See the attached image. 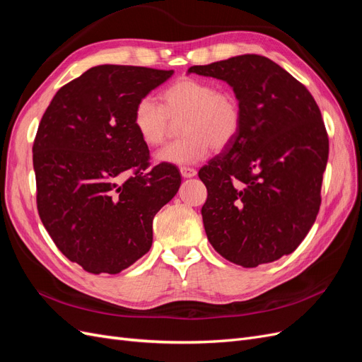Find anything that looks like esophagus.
Segmentation results:
<instances>
[{"instance_id": "34e87169", "label": "esophagus", "mask_w": 362, "mask_h": 362, "mask_svg": "<svg viewBox=\"0 0 362 362\" xmlns=\"http://www.w3.org/2000/svg\"><path fill=\"white\" fill-rule=\"evenodd\" d=\"M180 172L182 175V178H193L196 175V170L193 168H187V166L180 168Z\"/></svg>"}]
</instances>
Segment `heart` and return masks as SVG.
I'll use <instances>...</instances> for the list:
<instances>
[{
  "label": "heart",
  "mask_w": 362,
  "mask_h": 362,
  "mask_svg": "<svg viewBox=\"0 0 362 362\" xmlns=\"http://www.w3.org/2000/svg\"><path fill=\"white\" fill-rule=\"evenodd\" d=\"M161 105L151 96L136 104L133 127L149 148L168 139L172 122L180 124V140L157 152V161L189 166L205 158L211 146L226 148L238 133L242 108L237 96L228 89H216L210 81L185 76L168 86L160 95Z\"/></svg>",
  "instance_id": "1"
}]
</instances>
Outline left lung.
Returning a JSON list of instances; mask_svg holds the SVG:
<instances>
[{"label":"left lung","mask_w":362,"mask_h":362,"mask_svg":"<svg viewBox=\"0 0 362 362\" xmlns=\"http://www.w3.org/2000/svg\"><path fill=\"white\" fill-rule=\"evenodd\" d=\"M189 74L226 81L242 108L234 140L199 170L211 246L243 267L291 254L322 202L329 139L319 105L293 75L257 54L192 66Z\"/></svg>","instance_id":"obj_1"}]
</instances>
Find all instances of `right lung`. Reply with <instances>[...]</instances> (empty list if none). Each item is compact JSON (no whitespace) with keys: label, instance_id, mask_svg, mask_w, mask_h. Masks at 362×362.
Segmentation results:
<instances>
[{"label":"right lung","instance_id":"obj_1","mask_svg":"<svg viewBox=\"0 0 362 362\" xmlns=\"http://www.w3.org/2000/svg\"><path fill=\"white\" fill-rule=\"evenodd\" d=\"M173 71L101 64L64 84L33 144L37 211L62 254L86 272L129 267L152 246V221L177 194L173 164L149 168L136 104Z\"/></svg>","mask_w":362,"mask_h":362}]
</instances>
